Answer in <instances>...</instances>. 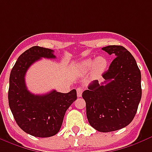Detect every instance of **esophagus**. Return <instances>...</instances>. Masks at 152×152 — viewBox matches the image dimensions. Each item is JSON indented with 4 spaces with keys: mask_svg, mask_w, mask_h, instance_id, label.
<instances>
[{
    "mask_svg": "<svg viewBox=\"0 0 152 152\" xmlns=\"http://www.w3.org/2000/svg\"><path fill=\"white\" fill-rule=\"evenodd\" d=\"M83 91H84V89L82 88H77V89H76V93H77V96H79V97H80V96H82V93H83Z\"/></svg>",
    "mask_w": 152,
    "mask_h": 152,
    "instance_id": "esophagus-1",
    "label": "esophagus"
}]
</instances>
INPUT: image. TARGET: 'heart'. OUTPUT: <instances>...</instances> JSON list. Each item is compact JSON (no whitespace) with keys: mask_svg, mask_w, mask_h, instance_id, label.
I'll return each mask as SVG.
<instances>
[{"mask_svg":"<svg viewBox=\"0 0 152 152\" xmlns=\"http://www.w3.org/2000/svg\"><path fill=\"white\" fill-rule=\"evenodd\" d=\"M107 67V60L103 57H97L96 59H88L80 63V70L83 72H87L93 68V72L95 76H100L104 72Z\"/></svg>","mask_w":152,"mask_h":152,"instance_id":"obj_1","label":"heart"}]
</instances>
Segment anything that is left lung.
<instances>
[{
	"label": "left lung",
	"mask_w": 152,
	"mask_h": 152,
	"mask_svg": "<svg viewBox=\"0 0 152 152\" xmlns=\"http://www.w3.org/2000/svg\"><path fill=\"white\" fill-rule=\"evenodd\" d=\"M102 50L116 58L102 75L104 81L92 82L82 97L91 126L110 132L126 127L135 116L142 96L141 72L133 56L122 46H107Z\"/></svg>",
	"instance_id": "1"
}]
</instances>
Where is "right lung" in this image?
<instances>
[{"label":"right lung","mask_w":152,"mask_h":152,"mask_svg":"<svg viewBox=\"0 0 152 152\" xmlns=\"http://www.w3.org/2000/svg\"><path fill=\"white\" fill-rule=\"evenodd\" d=\"M41 58L56 59L54 50L34 46L19 56L10 76L9 104L17 124L30 135L47 138L58 133L67 110L77 98L76 90H56L34 95L28 90L25 76L28 68Z\"/></svg>","instance_id":"add662e5"}]
</instances>
